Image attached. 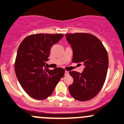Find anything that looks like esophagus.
Instances as JSON below:
<instances>
[{
    "label": "esophagus",
    "mask_w": 124,
    "mask_h": 124,
    "mask_svg": "<svg viewBox=\"0 0 124 124\" xmlns=\"http://www.w3.org/2000/svg\"><path fill=\"white\" fill-rule=\"evenodd\" d=\"M64 75H65L66 76H67V75H69V71H68V70H66Z\"/></svg>",
    "instance_id": "obj_1"
}]
</instances>
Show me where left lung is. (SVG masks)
Instances as JSON below:
<instances>
[{"label": "left lung", "mask_w": 124, "mask_h": 124, "mask_svg": "<svg viewBox=\"0 0 124 124\" xmlns=\"http://www.w3.org/2000/svg\"><path fill=\"white\" fill-rule=\"evenodd\" d=\"M73 50L72 62L83 63V72L70 71L74 82L69 86L73 98L86 101L94 98L103 87L108 68V56L99 39L86 33L66 35Z\"/></svg>", "instance_id": "8db88e82"}]
</instances>
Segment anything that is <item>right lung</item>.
<instances>
[{
	"label": "right lung",
	"instance_id": "right-lung-1",
	"mask_svg": "<svg viewBox=\"0 0 124 124\" xmlns=\"http://www.w3.org/2000/svg\"><path fill=\"white\" fill-rule=\"evenodd\" d=\"M64 35L61 33L33 34L20 44L15 63L16 77L23 90L32 98L43 100L50 96L65 70L46 66L51 47Z\"/></svg>",
	"mask_w": 124,
	"mask_h": 124
}]
</instances>
